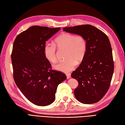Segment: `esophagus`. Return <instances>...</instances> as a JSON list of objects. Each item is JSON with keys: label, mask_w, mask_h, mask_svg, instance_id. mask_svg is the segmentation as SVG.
I'll return each instance as SVG.
<instances>
[{"label": "esophagus", "mask_w": 125, "mask_h": 125, "mask_svg": "<svg viewBox=\"0 0 125 125\" xmlns=\"http://www.w3.org/2000/svg\"><path fill=\"white\" fill-rule=\"evenodd\" d=\"M66 75H67V77L68 79L70 78V77H71V74L70 73H66Z\"/></svg>", "instance_id": "esophagus-1"}]
</instances>
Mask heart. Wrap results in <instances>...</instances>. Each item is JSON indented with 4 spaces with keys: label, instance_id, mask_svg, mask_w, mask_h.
Listing matches in <instances>:
<instances>
[{
    "label": "heart",
    "instance_id": "heart-1",
    "mask_svg": "<svg viewBox=\"0 0 125 125\" xmlns=\"http://www.w3.org/2000/svg\"><path fill=\"white\" fill-rule=\"evenodd\" d=\"M67 49L66 59L54 65L55 69L63 73L73 70L77 65V61L81 62L84 59L87 50V41L81 34L64 33L55 40V44L47 43L44 48L46 57L50 62L55 63L57 60V49Z\"/></svg>",
    "mask_w": 125,
    "mask_h": 125
}]
</instances>
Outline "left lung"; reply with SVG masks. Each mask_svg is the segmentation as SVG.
Segmentation results:
<instances>
[{
    "label": "left lung",
    "mask_w": 125,
    "mask_h": 125,
    "mask_svg": "<svg viewBox=\"0 0 125 125\" xmlns=\"http://www.w3.org/2000/svg\"><path fill=\"white\" fill-rule=\"evenodd\" d=\"M68 33L81 34L87 41V50L82 63L71 77L78 82L74 90L77 100L85 104L99 102L106 94L114 71L112 50L107 36L90 25L65 27Z\"/></svg>",
    "instance_id": "8db88e82"
}]
</instances>
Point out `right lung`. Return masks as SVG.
<instances>
[{"instance_id":"add662e5","label":"right lung","mask_w":125,"mask_h":125,"mask_svg":"<svg viewBox=\"0 0 125 125\" xmlns=\"http://www.w3.org/2000/svg\"><path fill=\"white\" fill-rule=\"evenodd\" d=\"M60 30L31 26L19 34L13 43V78L23 94L36 105L54 102L58 84L67 78L63 73L52 70L44 52L46 41Z\"/></svg>"}]
</instances>
